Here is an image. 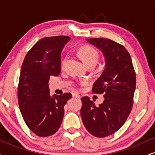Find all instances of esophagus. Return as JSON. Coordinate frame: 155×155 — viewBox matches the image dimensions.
<instances>
[{"instance_id":"34e87169","label":"esophagus","mask_w":155,"mask_h":155,"mask_svg":"<svg viewBox=\"0 0 155 155\" xmlns=\"http://www.w3.org/2000/svg\"><path fill=\"white\" fill-rule=\"evenodd\" d=\"M73 97H77V98H80V95L78 93H76V92H74V93H73Z\"/></svg>"}]
</instances>
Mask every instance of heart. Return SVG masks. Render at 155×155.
I'll return each instance as SVG.
<instances>
[{"instance_id": "1", "label": "heart", "mask_w": 155, "mask_h": 155, "mask_svg": "<svg viewBox=\"0 0 155 155\" xmlns=\"http://www.w3.org/2000/svg\"><path fill=\"white\" fill-rule=\"evenodd\" d=\"M79 55L81 56V58H82L83 61L87 65L91 63H97V60L99 59V52L95 48L90 45H85L79 48ZM67 58H64V59L62 61V65H65V62H66ZM87 83V81L85 80H81L80 81L79 84L83 85Z\"/></svg>"}]
</instances>
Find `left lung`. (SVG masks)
I'll use <instances>...</instances> for the list:
<instances>
[{
	"label": "left lung",
	"instance_id": "1",
	"mask_svg": "<svg viewBox=\"0 0 155 155\" xmlns=\"http://www.w3.org/2000/svg\"><path fill=\"white\" fill-rule=\"evenodd\" d=\"M104 53L106 68L92 87L95 94H104V101L96 106L87 96L81 97V116L90 134L98 138L111 136L124 124L130 114L136 77L128 51L108 38H88Z\"/></svg>",
	"mask_w": 155,
	"mask_h": 155
}]
</instances>
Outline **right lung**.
Masks as SVG:
<instances>
[{
	"label": "right lung",
	"mask_w": 155,
	"mask_h": 155,
	"mask_svg": "<svg viewBox=\"0 0 155 155\" xmlns=\"http://www.w3.org/2000/svg\"><path fill=\"white\" fill-rule=\"evenodd\" d=\"M66 35L45 37L27 53L21 68L18 103L23 120L32 132L40 137L54 134L60 128L64 106L71 93L49 95L48 82L61 71L60 53L70 40Z\"/></svg>",
	"instance_id": "1"
}]
</instances>
